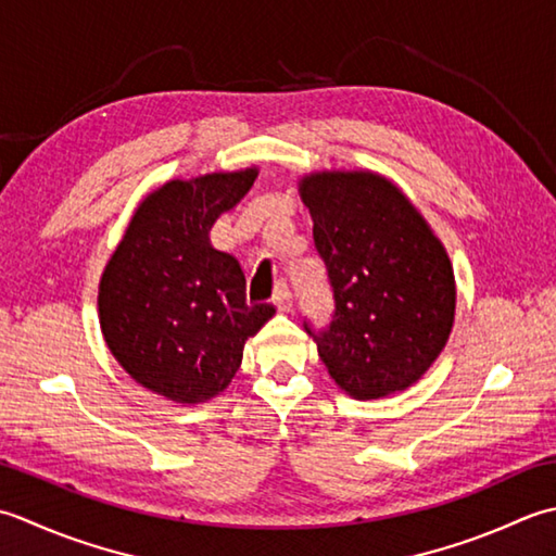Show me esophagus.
I'll use <instances>...</instances> for the list:
<instances>
[{"instance_id": "1", "label": "esophagus", "mask_w": 556, "mask_h": 556, "mask_svg": "<svg viewBox=\"0 0 556 556\" xmlns=\"http://www.w3.org/2000/svg\"><path fill=\"white\" fill-rule=\"evenodd\" d=\"M274 304H276V309L280 314H290L292 312V294H290L286 282H280V286H278V290L274 294Z\"/></svg>"}]
</instances>
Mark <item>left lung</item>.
<instances>
[{
  "mask_svg": "<svg viewBox=\"0 0 556 556\" xmlns=\"http://www.w3.org/2000/svg\"><path fill=\"white\" fill-rule=\"evenodd\" d=\"M298 191L336 300L331 326L307 328L328 374L359 401L410 389L456 319L446 247L415 203L371 169H314Z\"/></svg>",
  "mask_w": 556,
  "mask_h": 556,
  "instance_id": "1",
  "label": "left lung"
}]
</instances>
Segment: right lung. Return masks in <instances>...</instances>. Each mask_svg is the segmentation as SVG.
<instances>
[{
    "mask_svg": "<svg viewBox=\"0 0 556 556\" xmlns=\"http://www.w3.org/2000/svg\"><path fill=\"white\" fill-rule=\"evenodd\" d=\"M258 167L169 179L136 206L98 286L105 345L129 377L179 405L208 403L230 387L244 343L276 314L249 307L237 258L211 244Z\"/></svg>",
    "mask_w": 556,
    "mask_h": 556,
    "instance_id": "add662e5",
    "label": "right lung"
}]
</instances>
